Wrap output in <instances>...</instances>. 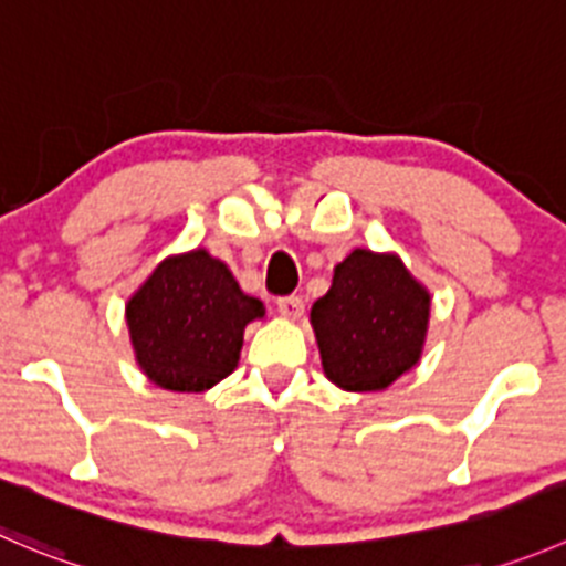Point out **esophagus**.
Wrapping results in <instances>:
<instances>
[{
	"label": "esophagus",
	"mask_w": 566,
	"mask_h": 566,
	"mask_svg": "<svg viewBox=\"0 0 566 566\" xmlns=\"http://www.w3.org/2000/svg\"><path fill=\"white\" fill-rule=\"evenodd\" d=\"M276 310L279 315L287 317V321H298V317L304 315V301H301L298 295H284V298L276 301Z\"/></svg>",
	"instance_id": "obj_1"
}]
</instances>
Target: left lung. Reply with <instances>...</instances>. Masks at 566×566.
<instances>
[{
  "label": "left lung",
  "instance_id": "obj_1",
  "mask_svg": "<svg viewBox=\"0 0 566 566\" xmlns=\"http://www.w3.org/2000/svg\"><path fill=\"white\" fill-rule=\"evenodd\" d=\"M429 315V290L398 254L350 251L310 312L323 373L348 392L387 389L420 361Z\"/></svg>",
  "mask_w": 566,
  "mask_h": 566
}]
</instances>
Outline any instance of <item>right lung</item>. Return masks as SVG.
Returning a JSON list of instances; mask_svg holds the SVG:
<instances>
[{"instance_id": "1", "label": "right lung", "mask_w": 566, "mask_h": 566, "mask_svg": "<svg viewBox=\"0 0 566 566\" xmlns=\"http://www.w3.org/2000/svg\"><path fill=\"white\" fill-rule=\"evenodd\" d=\"M265 315L205 249L163 260L126 301L140 370L171 392H205L238 367L243 332Z\"/></svg>"}]
</instances>
